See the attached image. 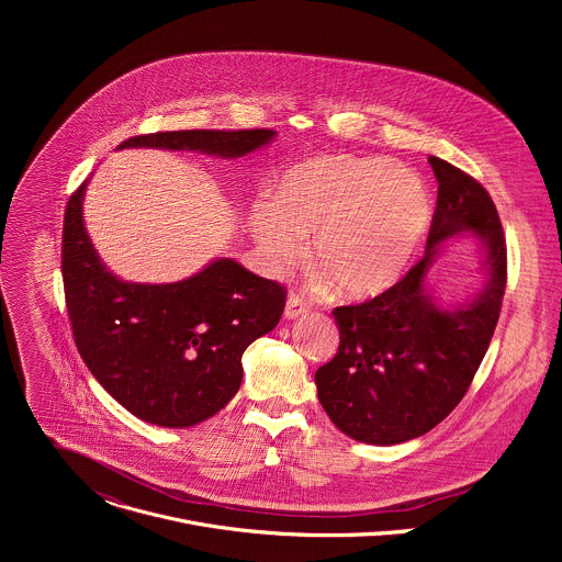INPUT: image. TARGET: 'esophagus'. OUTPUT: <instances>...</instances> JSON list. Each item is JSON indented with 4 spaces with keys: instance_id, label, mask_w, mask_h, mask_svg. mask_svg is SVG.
Listing matches in <instances>:
<instances>
[{
    "instance_id": "obj_1",
    "label": "esophagus",
    "mask_w": 562,
    "mask_h": 562,
    "mask_svg": "<svg viewBox=\"0 0 562 562\" xmlns=\"http://www.w3.org/2000/svg\"><path fill=\"white\" fill-rule=\"evenodd\" d=\"M308 311V304L300 297V295H295V293H291L289 297H286V304H284V317H289V319H295V317H300V315H304Z\"/></svg>"
}]
</instances>
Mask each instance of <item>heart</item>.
<instances>
[{
	"mask_svg": "<svg viewBox=\"0 0 562 562\" xmlns=\"http://www.w3.org/2000/svg\"><path fill=\"white\" fill-rule=\"evenodd\" d=\"M429 217L418 173L384 157L319 155L284 173L276 202L256 206L254 226L276 269L295 265L313 235L315 269L340 297L362 300L403 276Z\"/></svg>",
	"mask_w": 562,
	"mask_h": 562,
	"instance_id": "b5f03b06",
	"label": "heart"
}]
</instances>
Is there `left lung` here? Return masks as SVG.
<instances>
[{"label":"left lung","mask_w":562,"mask_h":562,"mask_svg":"<svg viewBox=\"0 0 562 562\" xmlns=\"http://www.w3.org/2000/svg\"><path fill=\"white\" fill-rule=\"evenodd\" d=\"M438 202L425 256L384 293L336 306L340 347L315 371L317 397L331 423L353 440L397 445L442 423L464 397L498 325L507 284V245L487 189L429 155ZM473 229L484 239L491 278L475 301L438 310L424 276L442 238Z\"/></svg>","instance_id":"1"}]
</instances>
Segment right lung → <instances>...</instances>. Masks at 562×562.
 Here are the masks:
<instances>
[{
    "instance_id": "add662e5",
    "label": "right lung",
    "mask_w": 562,
    "mask_h": 562,
    "mask_svg": "<svg viewBox=\"0 0 562 562\" xmlns=\"http://www.w3.org/2000/svg\"><path fill=\"white\" fill-rule=\"evenodd\" d=\"M271 128L167 131L120 144L243 157ZM82 182L66 204L61 278L72 338L95 380L144 423L191 427L215 416L243 384V353L282 317L286 289L233 260L173 284L117 280L82 220Z\"/></svg>"
}]
</instances>
